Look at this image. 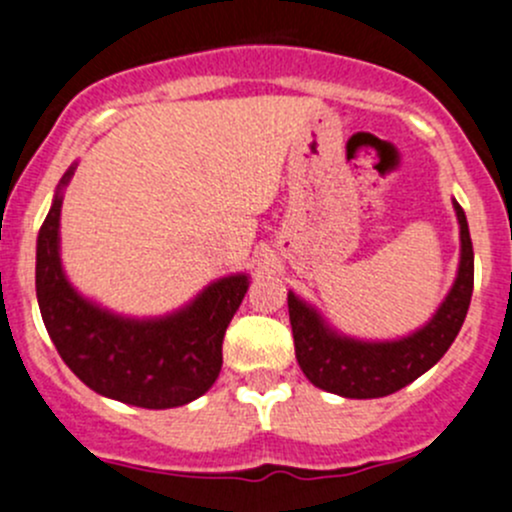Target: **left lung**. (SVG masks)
<instances>
[{
	"instance_id": "left-lung-1",
	"label": "left lung",
	"mask_w": 512,
	"mask_h": 512,
	"mask_svg": "<svg viewBox=\"0 0 512 512\" xmlns=\"http://www.w3.org/2000/svg\"><path fill=\"white\" fill-rule=\"evenodd\" d=\"M460 225V262L453 287L423 327L395 340H360L337 332L310 302L287 292L295 357L315 388L340 398H385L418 380L448 352L473 297V242L468 220L453 200Z\"/></svg>"
}]
</instances>
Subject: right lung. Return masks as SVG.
Instances as JSON below:
<instances>
[{
  "instance_id": "obj_1",
  "label": "right lung",
  "mask_w": 512,
  "mask_h": 512,
  "mask_svg": "<svg viewBox=\"0 0 512 512\" xmlns=\"http://www.w3.org/2000/svg\"><path fill=\"white\" fill-rule=\"evenodd\" d=\"M59 180L37 237V302L54 347L79 380L104 398L147 410L180 408L215 385L222 370V340L250 275L220 277L180 310L160 317H127L97 305L67 280L59 257Z\"/></svg>"
}]
</instances>
